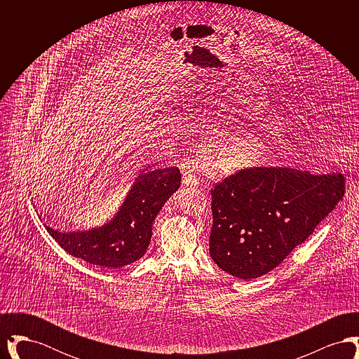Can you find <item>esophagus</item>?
Listing matches in <instances>:
<instances>
[{
    "label": "esophagus",
    "mask_w": 359,
    "mask_h": 359,
    "mask_svg": "<svg viewBox=\"0 0 359 359\" xmlns=\"http://www.w3.org/2000/svg\"><path fill=\"white\" fill-rule=\"evenodd\" d=\"M196 164L192 160H188L182 165L183 172V184L184 186H196L199 184V179L196 176Z\"/></svg>",
    "instance_id": "obj_1"
}]
</instances>
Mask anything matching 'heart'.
Wrapping results in <instances>:
<instances>
[{"label":"heart","instance_id":"1","mask_svg":"<svg viewBox=\"0 0 359 359\" xmlns=\"http://www.w3.org/2000/svg\"><path fill=\"white\" fill-rule=\"evenodd\" d=\"M264 151L261 144L241 138H230L214 152L212 164L218 171L224 173L237 172L256 165L264 157Z\"/></svg>","mask_w":359,"mask_h":359}]
</instances>
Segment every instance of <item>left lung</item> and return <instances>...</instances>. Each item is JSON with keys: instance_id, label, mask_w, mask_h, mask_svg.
I'll use <instances>...</instances> for the list:
<instances>
[{"instance_id": "8db88e82", "label": "left lung", "mask_w": 359, "mask_h": 359, "mask_svg": "<svg viewBox=\"0 0 359 359\" xmlns=\"http://www.w3.org/2000/svg\"><path fill=\"white\" fill-rule=\"evenodd\" d=\"M344 191L338 172L241 170L211 191L210 256L242 280L269 273L313 233Z\"/></svg>"}]
</instances>
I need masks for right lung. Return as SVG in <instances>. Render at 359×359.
<instances>
[{
    "instance_id": "right-lung-1",
    "label": "right lung",
    "mask_w": 359,
    "mask_h": 359,
    "mask_svg": "<svg viewBox=\"0 0 359 359\" xmlns=\"http://www.w3.org/2000/svg\"><path fill=\"white\" fill-rule=\"evenodd\" d=\"M179 168L145 170L129 189L117 214L100 227L47 231L69 255L101 268L126 266L145 255L158 211L180 186Z\"/></svg>"
}]
</instances>
